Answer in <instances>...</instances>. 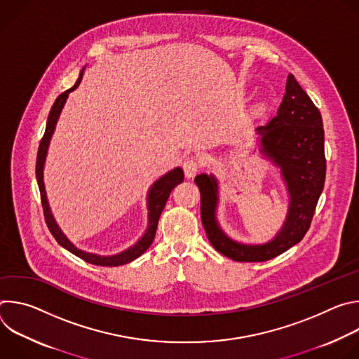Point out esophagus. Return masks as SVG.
<instances>
[{
    "instance_id": "1",
    "label": "esophagus",
    "mask_w": 359,
    "mask_h": 359,
    "mask_svg": "<svg viewBox=\"0 0 359 359\" xmlns=\"http://www.w3.org/2000/svg\"><path fill=\"white\" fill-rule=\"evenodd\" d=\"M203 163L197 159V158H186L183 161V170H184V175L187 179H191L196 176V173L201 169Z\"/></svg>"
}]
</instances>
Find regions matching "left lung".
<instances>
[{
	"label": "left lung",
	"mask_w": 359,
	"mask_h": 359,
	"mask_svg": "<svg viewBox=\"0 0 359 359\" xmlns=\"http://www.w3.org/2000/svg\"><path fill=\"white\" fill-rule=\"evenodd\" d=\"M260 153L280 170L288 193L284 223L273 240L245 244L229 237L217 220L219 180L200 173L194 182L200 189L201 223L212 245L234 262H267L302 240L309 231L325 182L324 128L318 108L288 75L285 93L277 115L255 128Z\"/></svg>",
	"instance_id": "obj_1"
}]
</instances>
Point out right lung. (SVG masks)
Returning a JSON list of instances; mask_svg holds the SVG:
<instances>
[{
	"label": "right lung",
	"instance_id": "right-lung-1",
	"mask_svg": "<svg viewBox=\"0 0 359 359\" xmlns=\"http://www.w3.org/2000/svg\"><path fill=\"white\" fill-rule=\"evenodd\" d=\"M83 71L85 68H82L79 78L76 79L75 85L65 90L64 93H61L55 104L50 108V112L48 115V121H46V128H45V133L43 137L41 139L39 147H38V155H36V168H35V173H36V182H38V187L41 191V201H42V209H43V216H45V222L46 226L49 229V231L53 233V236L55 237V240L60 243V245H62L64 248H67L68 251H71L72 254H75L76 257L82 259L86 263L95 264V266H105V267H118V266H123L128 264L130 262H133L135 259H137L139 255H142L153 243V238H155L156 234V229H158V223H159V217L166 206V201L172 193V190L183 182L184 179V173L182 170V168H175L172 170H169L168 173H165L163 176H161L155 183H153L147 191V198H146V204H147V229L143 233V236L129 248L114 254V255H100V254H95V252H89V251H83L81 248H78L65 234L64 231L60 229L58 223L54 219V215L50 213V208L49 203L46 198V191H45V184H43V166H45V159H46V153H48V147H49V142L50 137H53L54 132H55V126L57 122L60 119V115L62 112V108L65 105V102L68 99V95L75 90L83 76Z\"/></svg>",
	"mask_w": 359,
	"mask_h": 359
}]
</instances>
